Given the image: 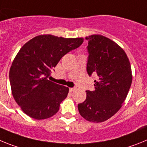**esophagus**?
<instances>
[{
    "instance_id": "34e87169",
    "label": "esophagus",
    "mask_w": 147,
    "mask_h": 147,
    "mask_svg": "<svg viewBox=\"0 0 147 147\" xmlns=\"http://www.w3.org/2000/svg\"><path fill=\"white\" fill-rule=\"evenodd\" d=\"M75 90H76V88H69V91L70 92H74Z\"/></svg>"
}]
</instances>
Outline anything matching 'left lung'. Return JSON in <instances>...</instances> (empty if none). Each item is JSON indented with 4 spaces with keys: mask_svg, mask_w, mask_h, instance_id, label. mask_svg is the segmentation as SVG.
Returning a JSON list of instances; mask_svg holds the SVG:
<instances>
[{
    "mask_svg": "<svg viewBox=\"0 0 147 147\" xmlns=\"http://www.w3.org/2000/svg\"><path fill=\"white\" fill-rule=\"evenodd\" d=\"M89 52L86 71L97 75L95 90H86V98L78 105L87 121L100 123L121 109L131 86L132 69L127 54L108 38L92 35L86 38Z\"/></svg>",
    "mask_w": 147,
    "mask_h": 147,
    "instance_id": "8db88e82",
    "label": "left lung"
}]
</instances>
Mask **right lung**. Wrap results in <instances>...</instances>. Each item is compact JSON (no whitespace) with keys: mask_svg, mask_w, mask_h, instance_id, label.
Here are the masks:
<instances>
[{"mask_svg":"<svg viewBox=\"0 0 147 147\" xmlns=\"http://www.w3.org/2000/svg\"><path fill=\"white\" fill-rule=\"evenodd\" d=\"M84 38L52 35L33 38L20 48L9 70L12 95L25 114L32 118H49L59 110L69 88L49 80L63 55L77 49Z\"/></svg>","mask_w":147,"mask_h":147,"instance_id":"obj_1","label":"right lung"}]
</instances>
